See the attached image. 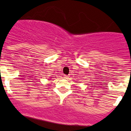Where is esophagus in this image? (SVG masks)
Returning <instances> with one entry per match:
<instances>
[{"mask_svg": "<svg viewBox=\"0 0 131 131\" xmlns=\"http://www.w3.org/2000/svg\"><path fill=\"white\" fill-rule=\"evenodd\" d=\"M64 78H65V79H67V78H68V75H64Z\"/></svg>", "mask_w": 131, "mask_h": 131, "instance_id": "1", "label": "esophagus"}]
</instances>
